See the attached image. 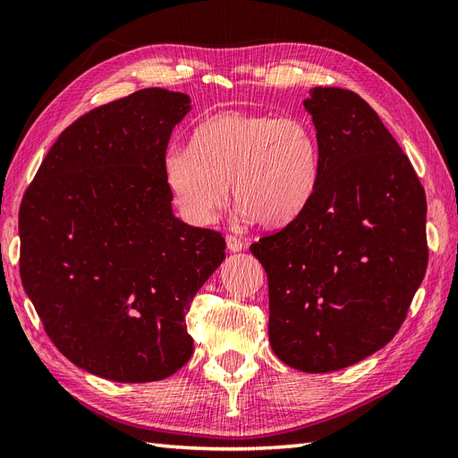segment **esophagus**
Returning <instances> with one entry per match:
<instances>
[{
  "instance_id": "esophagus-1",
  "label": "esophagus",
  "mask_w": 458,
  "mask_h": 458,
  "mask_svg": "<svg viewBox=\"0 0 458 458\" xmlns=\"http://www.w3.org/2000/svg\"><path fill=\"white\" fill-rule=\"evenodd\" d=\"M225 242H227V248H229L231 252H241L242 248H244V242L237 237V234H227Z\"/></svg>"
}]
</instances>
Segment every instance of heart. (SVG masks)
<instances>
[{
  "label": "heart",
  "instance_id": "heart-1",
  "mask_svg": "<svg viewBox=\"0 0 458 458\" xmlns=\"http://www.w3.org/2000/svg\"><path fill=\"white\" fill-rule=\"evenodd\" d=\"M164 182L182 214L208 225L233 200L256 224L294 217L315 192L318 143L298 116L224 110L192 130L189 147L164 155Z\"/></svg>",
  "mask_w": 458,
  "mask_h": 458
}]
</instances>
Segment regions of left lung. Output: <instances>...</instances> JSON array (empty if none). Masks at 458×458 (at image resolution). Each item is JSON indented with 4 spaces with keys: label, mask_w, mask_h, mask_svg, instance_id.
Returning a JSON list of instances; mask_svg holds the SVG:
<instances>
[{
    "label": "left lung",
    "mask_w": 458,
    "mask_h": 458,
    "mask_svg": "<svg viewBox=\"0 0 458 458\" xmlns=\"http://www.w3.org/2000/svg\"><path fill=\"white\" fill-rule=\"evenodd\" d=\"M318 143L310 202L250 252L269 283V342L303 372L378 352L403 325L428 266L426 195L378 114L357 93L313 88Z\"/></svg>",
    "instance_id": "8db88e82"
}]
</instances>
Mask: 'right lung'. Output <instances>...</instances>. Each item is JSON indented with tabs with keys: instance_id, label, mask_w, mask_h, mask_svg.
Wrapping results in <instances>:
<instances>
[{
	"instance_id": "add662e5",
	"label": "right lung",
	"mask_w": 458,
	"mask_h": 458,
	"mask_svg": "<svg viewBox=\"0 0 458 458\" xmlns=\"http://www.w3.org/2000/svg\"><path fill=\"white\" fill-rule=\"evenodd\" d=\"M189 110L160 88L89 110L22 197V286L57 350L95 377L155 382L192 355L185 315L225 239L172 212L162 164Z\"/></svg>"
}]
</instances>
